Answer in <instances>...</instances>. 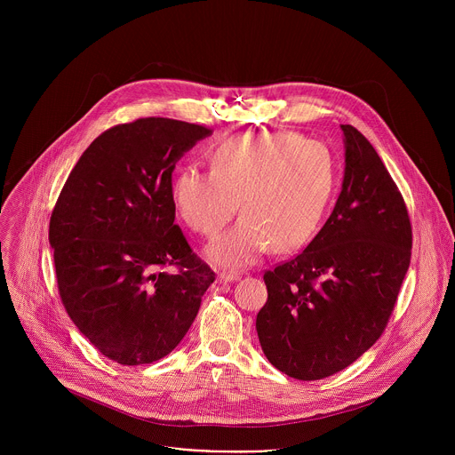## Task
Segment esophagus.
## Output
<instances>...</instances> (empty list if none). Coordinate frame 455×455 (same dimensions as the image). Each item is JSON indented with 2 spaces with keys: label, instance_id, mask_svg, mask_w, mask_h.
Segmentation results:
<instances>
[{
  "label": "esophagus",
  "instance_id": "34e87169",
  "mask_svg": "<svg viewBox=\"0 0 455 455\" xmlns=\"http://www.w3.org/2000/svg\"><path fill=\"white\" fill-rule=\"evenodd\" d=\"M239 279H241V274H237V272H220L218 274L220 283H235Z\"/></svg>",
  "mask_w": 455,
  "mask_h": 455
}]
</instances>
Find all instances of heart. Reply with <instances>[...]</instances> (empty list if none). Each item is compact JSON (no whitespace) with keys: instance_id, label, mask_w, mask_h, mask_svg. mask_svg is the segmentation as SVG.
Masks as SVG:
<instances>
[{"instance_id":"obj_1","label":"heart","mask_w":455,"mask_h":455,"mask_svg":"<svg viewBox=\"0 0 455 455\" xmlns=\"http://www.w3.org/2000/svg\"><path fill=\"white\" fill-rule=\"evenodd\" d=\"M333 155L322 142L288 132L230 137L211 151V171L176 172L171 200L178 218L204 237H216L235 216L243 220L212 243L220 267H246L272 248L304 246L318 230L335 188Z\"/></svg>"}]
</instances>
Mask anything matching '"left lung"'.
I'll return each mask as SVG.
<instances>
[{"label":"left lung","mask_w":455,"mask_h":455,"mask_svg":"<svg viewBox=\"0 0 455 455\" xmlns=\"http://www.w3.org/2000/svg\"><path fill=\"white\" fill-rule=\"evenodd\" d=\"M340 127L337 205L304 251L265 272L268 300L255 320L270 363L304 381L346 369L381 337L411 265L402 192L358 129Z\"/></svg>","instance_id":"obj_1"}]
</instances>
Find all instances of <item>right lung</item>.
<instances>
[{"instance_id": "obj_1", "label": "right lung", "mask_w": 455, "mask_h": 455, "mask_svg": "<svg viewBox=\"0 0 455 455\" xmlns=\"http://www.w3.org/2000/svg\"><path fill=\"white\" fill-rule=\"evenodd\" d=\"M209 135L205 125L160 116L118 124L83 153L53 207L48 239L60 300L120 365L167 356L216 279L174 225L171 200L176 162Z\"/></svg>"}]
</instances>
